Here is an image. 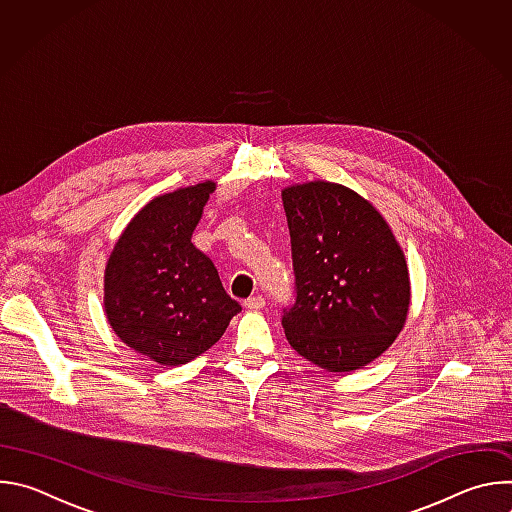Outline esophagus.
<instances>
[{
	"label": "esophagus",
	"instance_id": "esophagus-1",
	"mask_svg": "<svg viewBox=\"0 0 512 512\" xmlns=\"http://www.w3.org/2000/svg\"><path fill=\"white\" fill-rule=\"evenodd\" d=\"M263 306H265V300H263L261 296H253V298L245 300V308H247V310H251V312L263 310Z\"/></svg>",
	"mask_w": 512,
	"mask_h": 512
}]
</instances>
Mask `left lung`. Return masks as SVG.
Instances as JSON below:
<instances>
[{
	"instance_id": "1",
	"label": "left lung",
	"mask_w": 512,
	"mask_h": 512,
	"mask_svg": "<svg viewBox=\"0 0 512 512\" xmlns=\"http://www.w3.org/2000/svg\"><path fill=\"white\" fill-rule=\"evenodd\" d=\"M281 200L296 273V304L281 318L291 348L328 373L367 367L409 314V269L391 227L334 182L287 186Z\"/></svg>"
}]
</instances>
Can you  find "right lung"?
Masks as SVG:
<instances>
[{
    "label": "right lung",
    "mask_w": 512,
    "mask_h": 512,
    "mask_svg": "<svg viewBox=\"0 0 512 512\" xmlns=\"http://www.w3.org/2000/svg\"><path fill=\"white\" fill-rule=\"evenodd\" d=\"M212 180L145 204L117 239L105 267V314L135 352L178 367L208 350L241 312L214 263L192 245Z\"/></svg>",
    "instance_id": "1"
}]
</instances>
